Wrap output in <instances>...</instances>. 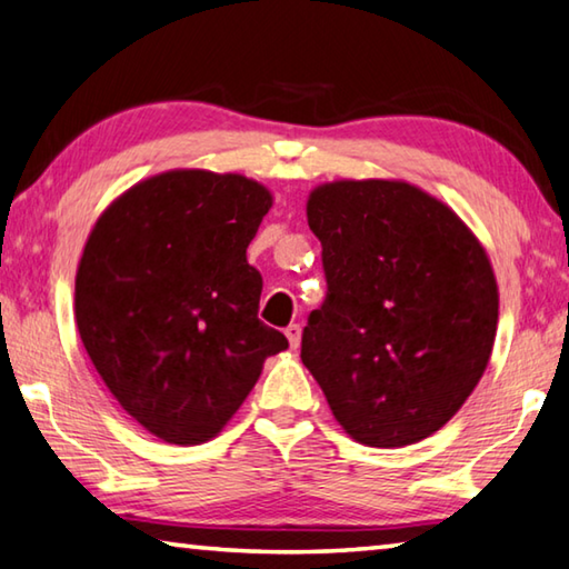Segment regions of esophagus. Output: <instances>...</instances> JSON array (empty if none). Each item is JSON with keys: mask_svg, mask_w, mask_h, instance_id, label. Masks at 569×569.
<instances>
[{"mask_svg": "<svg viewBox=\"0 0 569 569\" xmlns=\"http://www.w3.org/2000/svg\"><path fill=\"white\" fill-rule=\"evenodd\" d=\"M286 339H288V343H291V349H298V343H301V323L288 326Z\"/></svg>", "mask_w": 569, "mask_h": 569, "instance_id": "obj_1", "label": "esophagus"}]
</instances>
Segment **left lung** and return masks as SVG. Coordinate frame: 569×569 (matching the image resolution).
Segmentation results:
<instances>
[{"instance_id":"obj_1","label":"left lung","mask_w":569,"mask_h":569,"mask_svg":"<svg viewBox=\"0 0 569 569\" xmlns=\"http://www.w3.org/2000/svg\"><path fill=\"white\" fill-rule=\"evenodd\" d=\"M306 210L326 298L308 313L303 366L361 445L427 439L461 409L492 353L499 296L485 248L409 182H329Z\"/></svg>"}]
</instances>
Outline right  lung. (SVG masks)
Instances as JSON below:
<instances>
[{
  "label": "right lung",
  "instance_id": "1",
  "mask_svg": "<svg viewBox=\"0 0 569 569\" xmlns=\"http://www.w3.org/2000/svg\"><path fill=\"white\" fill-rule=\"evenodd\" d=\"M271 192L243 176L172 170L130 188L84 246L74 316L122 409L170 445L216 437L288 339L258 319L246 248Z\"/></svg>",
  "mask_w": 569,
  "mask_h": 569
}]
</instances>
